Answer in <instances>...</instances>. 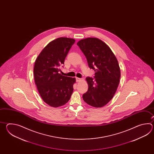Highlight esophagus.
I'll return each mask as SVG.
<instances>
[{"mask_svg":"<svg viewBox=\"0 0 154 154\" xmlns=\"http://www.w3.org/2000/svg\"><path fill=\"white\" fill-rule=\"evenodd\" d=\"M80 80H81V79L79 78H76V81L77 82H80Z\"/></svg>","mask_w":154,"mask_h":154,"instance_id":"1","label":"esophagus"}]
</instances>
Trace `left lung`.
Here are the masks:
<instances>
[{"mask_svg": "<svg viewBox=\"0 0 154 154\" xmlns=\"http://www.w3.org/2000/svg\"><path fill=\"white\" fill-rule=\"evenodd\" d=\"M77 45L85 55L89 68L94 70V78L88 76V90L84 101L94 107H101L111 100L121 78L118 60L105 42L96 38L82 39Z\"/></svg>", "mask_w": 154, "mask_h": 154, "instance_id": "obj_1", "label": "left lung"}]
</instances>
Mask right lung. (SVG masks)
Wrapping results in <instances>:
<instances>
[{
    "label": "right lung",
    "mask_w": 154,
    "mask_h": 154,
    "mask_svg": "<svg viewBox=\"0 0 154 154\" xmlns=\"http://www.w3.org/2000/svg\"><path fill=\"white\" fill-rule=\"evenodd\" d=\"M75 42V39L66 37L54 39L43 48L35 61V84L43 100L52 107L65 105L73 92L75 78L62 75L59 72Z\"/></svg>",
    "instance_id": "add662e5"
}]
</instances>
